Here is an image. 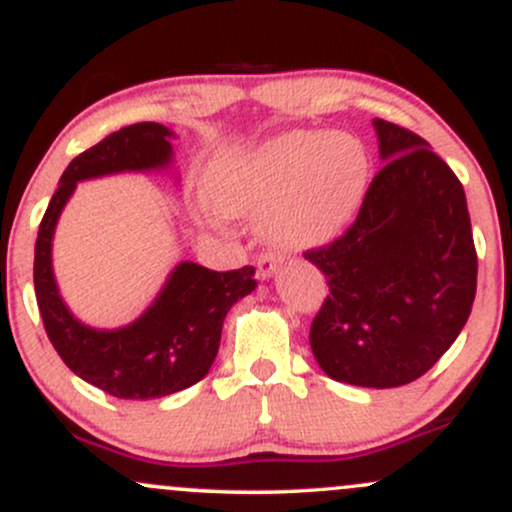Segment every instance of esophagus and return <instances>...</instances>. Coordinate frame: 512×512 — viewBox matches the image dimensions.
<instances>
[{
	"instance_id": "34e87169",
	"label": "esophagus",
	"mask_w": 512,
	"mask_h": 512,
	"mask_svg": "<svg viewBox=\"0 0 512 512\" xmlns=\"http://www.w3.org/2000/svg\"><path fill=\"white\" fill-rule=\"evenodd\" d=\"M284 257H281V252H274V250H264L260 257H257V276L260 279H269L276 269H279V264Z\"/></svg>"
}]
</instances>
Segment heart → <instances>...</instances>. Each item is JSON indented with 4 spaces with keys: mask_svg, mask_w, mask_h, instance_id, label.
Wrapping results in <instances>:
<instances>
[{
    "mask_svg": "<svg viewBox=\"0 0 512 512\" xmlns=\"http://www.w3.org/2000/svg\"><path fill=\"white\" fill-rule=\"evenodd\" d=\"M370 163L346 134L289 132L252 149L223 151L204 173L216 214H264V233L281 250L320 248L361 207Z\"/></svg>",
    "mask_w": 512,
    "mask_h": 512,
    "instance_id": "heart-1",
    "label": "heart"
}]
</instances>
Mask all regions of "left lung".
Instances as JSON below:
<instances>
[{"instance_id": "obj_1", "label": "left lung", "mask_w": 512, "mask_h": 512, "mask_svg": "<svg viewBox=\"0 0 512 512\" xmlns=\"http://www.w3.org/2000/svg\"><path fill=\"white\" fill-rule=\"evenodd\" d=\"M385 166L356 221L303 252L327 293L310 349L339 383L399 387L438 361L472 313L477 250L462 182L426 139L373 120Z\"/></svg>"}]
</instances>
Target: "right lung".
<instances>
[{
  "label": "right lung",
  "instance_id": "obj_1",
  "mask_svg": "<svg viewBox=\"0 0 512 512\" xmlns=\"http://www.w3.org/2000/svg\"><path fill=\"white\" fill-rule=\"evenodd\" d=\"M170 137L173 132L158 122H137L76 156L62 173L35 240V298L52 346L81 380L120 399L166 397L199 383L219 351L223 317L257 286L255 267L214 272L180 262L151 308L120 330H93L64 305L52 274V236L76 182L166 168L173 158Z\"/></svg>",
  "mask_w": 512,
  "mask_h": 512
}]
</instances>
